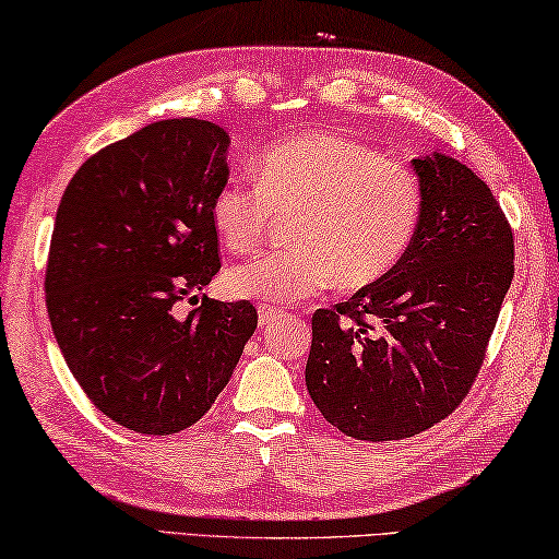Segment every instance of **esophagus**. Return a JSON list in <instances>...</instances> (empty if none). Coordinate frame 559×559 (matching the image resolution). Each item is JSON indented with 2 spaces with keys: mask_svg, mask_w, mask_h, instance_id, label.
Segmentation results:
<instances>
[{
  "mask_svg": "<svg viewBox=\"0 0 559 559\" xmlns=\"http://www.w3.org/2000/svg\"><path fill=\"white\" fill-rule=\"evenodd\" d=\"M283 318V311L281 308H276V306H259V321H261V325H273L276 321H281Z\"/></svg>",
  "mask_w": 559,
  "mask_h": 559,
  "instance_id": "34e87169",
  "label": "esophagus"
}]
</instances>
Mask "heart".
<instances>
[{
	"label": "heart",
	"mask_w": 559,
	"mask_h": 559,
	"mask_svg": "<svg viewBox=\"0 0 559 559\" xmlns=\"http://www.w3.org/2000/svg\"><path fill=\"white\" fill-rule=\"evenodd\" d=\"M253 181L234 179L216 191L218 241L231 253H253L278 216H294V243L228 271L226 290L236 298L296 304L335 281L366 288L403 261L420 224L418 174L345 136L281 139L255 158Z\"/></svg>",
	"instance_id": "1"
}]
</instances>
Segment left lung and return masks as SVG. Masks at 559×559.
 <instances>
[{
	"label": "left lung",
	"instance_id": "8db88e82",
	"mask_svg": "<svg viewBox=\"0 0 559 559\" xmlns=\"http://www.w3.org/2000/svg\"><path fill=\"white\" fill-rule=\"evenodd\" d=\"M418 231L385 278L313 313L306 388L356 440H403L448 418L471 391L515 276L500 203L465 164L413 158Z\"/></svg>",
	"mask_w": 559,
	"mask_h": 559
}]
</instances>
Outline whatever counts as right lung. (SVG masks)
<instances>
[{
	"instance_id": "obj_1",
	"label": "right lung",
	"mask_w": 559,
	"mask_h": 559,
	"mask_svg": "<svg viewBox=\"0 0 559 559\" xmlns=\"http://www.w3.org/2000/svg\"><path fill=\"white\" fill-rule=\"evenodd\" d=\"M228 144L203 119H166L79 166L51 234L47 311L88 401L123 428L174 436L214 405L259 323L253 304H176L221 269L211 201Z\"/></svg>"
}]
</instances>
